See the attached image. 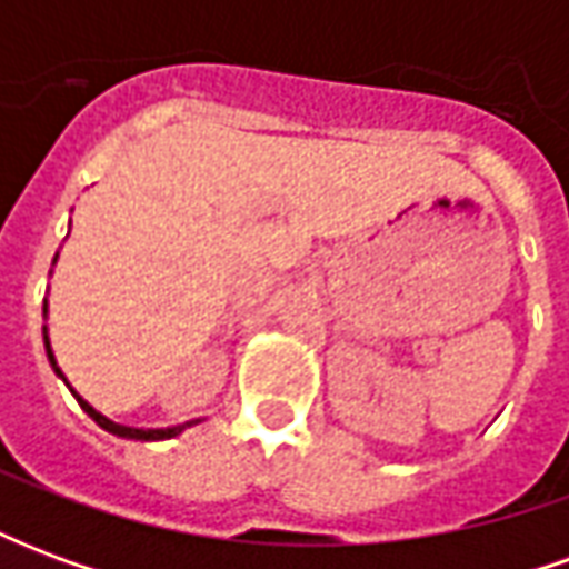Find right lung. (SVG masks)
I'll use <instances>...</instances> for the list:
<instances>
[{
    "instance_id": "add662e5",
    "label": "right lung",
    "mask_w": 569,
    "mask_h": 569,
    "mask_svg": "<svg viewBox=\"0 0 569 569\" xmlns=\"http://www.w3.org/2000/svg\"><path fill=\"white\" fill-rule=\"evenodd\" d=\"M54 261H57V256H54ZM42 313H44V317H48V301H44ZM42 332H44V353H48V362H51V369L57 371V378H63V371H60V366H57V359H54V350H51V341H48V326H42ZM63 383H67V387H69L67 378H63ZM69 390H72V387H69ZM72 396L79 399L81 411H84V415H88V418H91L93 423H97V427H103L106 432H112V436H118V439L163 441V439H173V436H179L182 429H188V427H194V423H200V420H188V423H179V427H163V429L124 427V423H116V420H109V418H106V415H100V411H97V408H93L91 402H88V399H81V396L76 393V390H72Z\"/></svg>"
}]
</instances>
